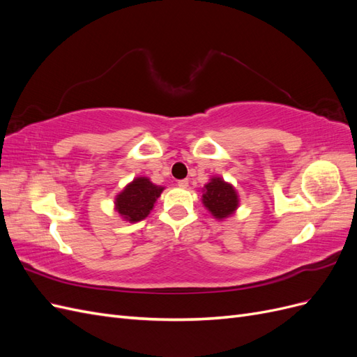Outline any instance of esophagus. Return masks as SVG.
Wrapping results in <instances>:
<instances>
[{
    "mask_svg": "<svg viewBox=\"0 0 357 357\" xmlns=\"http://www.w3.org/2000/svg\"><path fill=\"white\" fill-rule=\"evenodd\" d=\"M177 185H178L180 188H188V186H189V180H188V178H181V180L177 181Z\"/></svg>",
    "mask_w": 357,
    "mask_h": 357,
    "instance_id": "obj_1",
    "label": "esophagus"
}]
</instances>
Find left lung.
<instances>
[{
  "mask_svg": "<svg viewBox=\"0 0 357 357\" xmlns=\"http://www.w3.org/2000/svg\"><path fill=\"white\" fill-rule=\"evenodd\" d=\"M202 202L215 219H225L238 207V197L231 185L215 177L205 185Z\"/></svg>",
  "mask_w": 357,
  "mask_h": 357,
  "instance_id": "obj_1",
  "label": "left lung"
}]
</instances>
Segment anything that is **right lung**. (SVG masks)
I'll use <instances>...</instances> for the list:
<instances>
[{
	"label": "right lung",
	"mask_w": 357,
	"mask_h": 357,
	"mask_svg": "<svg viewBox=\"0 0 357 357\" xmlns=\"http://www.w3.org/2000/svg\"><path fill=\"white\" fill-rule=\"evenodd\" d=\"M162 190L164 188L153 185L149 178L138 177L119 193L116 198V208L126 220L139 222L147 218Z\"/></svg>",
	"instance_id": "add662e5"
}]
</instances>
